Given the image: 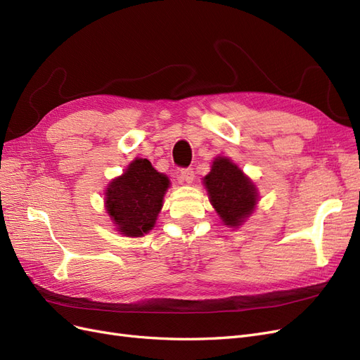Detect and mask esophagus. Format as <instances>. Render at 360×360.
Listing matches in <instances>:
<instances>
[{
  "label": "esophagus",
  "instance_id": "34e87169",
  "mask_svg": "<svg viewBox=\"0 0 360 360\" xmlns=\"http://www.w3.org/2000/svg\"><path fill=\"white\" fill-rule=\"evenodd\" d=\"M179 179H180L181 183L191 184V183L193 181V171H192V168H184V169H181Z\"/></svg>",
  "mask_w": 360,
  "mask_h": 360
}]
</instances>
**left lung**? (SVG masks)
<instances>
[{
    "mask_svg": "<svg viewBox=\"0 0 360 360\" xmlns=\"http://www.w3.org/2000/svg\"><path fill=\"white\" fill-rule=\"evenodd\" d=\"M202 184L213 209L228 228H238L252 216L259 198L258 189L230 158L216 156Z\"/></svg>",
    "mask_w": 360,
    "mask_h": 360,
    "instance_id": "8db88e82",
    "label": "left lung"
}]
</instances>
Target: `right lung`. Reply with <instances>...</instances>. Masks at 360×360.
I'll list each match as a JSON object with an SVG mask.
<instances>
[{"instance_id": "1", "label": "right lung", "mask_w": 360, "mask_h": 360, "mask_svg": "<svg viewBox=\"0 0 360 360\" xmlns=\"http://www.w3.org/2000/svg\"><path fill=\"white\" fill-rule=\"evenodd\" d=\"M169 184L150 160L136 158L130 162L105 189V210L115 230L126 237H143L153 230Z\"/></svg>"}]
</instances>
